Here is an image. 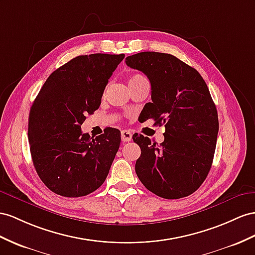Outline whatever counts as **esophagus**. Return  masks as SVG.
<instances>
[{
    "mask_svg": "<svg viewBox=\"0 0 255 255\" xmlns=\"http://www.w3.org/2000/svg\"><path fill=\"white\" fill-rule=\"evenodd\" d=\"M122 141L123 142H129L132 140V133L129 130H122Z\"/></svg>",
    "mask_w": 255,
    "mask_h": 255,
    "instance_id": "34e87169",
    "label": "esophagus"
}]
</instances>
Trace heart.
<instances>
[{"instance_id": "heart-1", "label": "heart", "mask_w": 255, "mask_h": 255, "mask_svg": "<svg viewBox=\"0 0 255 255\" xmlns=\"http://www.w3.org/2000/svg\"><path fill=\"white\" fill-rule=\"evenodd\" d=\"M144 78V76H142L141 74H133L129 77V81H128V84L129 83H132V82H135V81H139V80H143Z\"/></svg>"}]
</instances>
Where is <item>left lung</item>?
I'll return each instance as SVG.
<instances>
[{
	"mask_svg": "<svg viewBox=\"0 0 255 255\" xmlns=\"http://www.w3.org/2000/svg\"><path fill=\"white\" fill-rule=\"evenodd\" d=\"M126 64L151 82L152 102L146 119L165 126L159 145L135 135L141 148L135 172L149 192L179 199L197 191L210 171L219 132L215 104L197 70L170 54L144 51L126 58Z\"/></svg>",
	"mask_w": 255,
	"mask_h": 255,
	"instance_id": "8db88e82",
	"label": "left lung"
}]
</instances>
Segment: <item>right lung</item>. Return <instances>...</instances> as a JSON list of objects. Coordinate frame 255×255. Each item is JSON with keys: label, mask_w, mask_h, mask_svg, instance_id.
<instances>
[{"label": "right lung", "mask_w": 255, "mask_h": 255, "mask_svg": "<svg viewBox=\"0 0 255 255\" xmlns=\"http://www.w3.org/2000/svg\"><path fill=\"white\" fill-rule=\"evenodd\" d=\"M125 55L77 56L58 68L32 104L28 138L38 177L51 192L82 197L106 181L121 144L119 129L90 138L82 124L99 109L104 88Z\"/></svg>", "instance_id": "right-lung-1"}]
</instances>
